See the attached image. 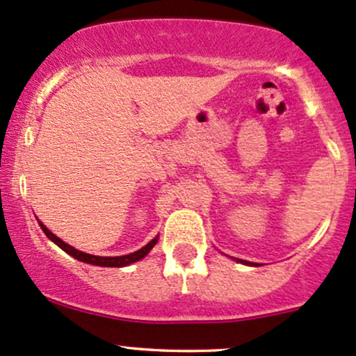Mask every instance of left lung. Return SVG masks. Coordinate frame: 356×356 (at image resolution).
I'll return each mask as SVG.
<instances>
[{"label":"left lung","instance_id":"8db88e82","mask_svg":"<svg viewBox=\"0 0 356 356\" xmlns=\"http://www.w3.org/2000/svg\"><path fill=\"white\" fill-rule=\"evenodd\" d=\"M236 261H240V264H245V265H253V267H255L257 264H252V261H247V260H240V259H236Z\"/></svg>","mask_w":356,"mask_h":356}]
</instances>
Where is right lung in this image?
I'll use <instances>...</instances> for the list:
<instances>
[{"label": "right lung", "instance_id": "right-lung-1", "mask_svg": "<svg viewBox=\"0 0 356 356\" xmlns=\"http://www.w3.org/2000/svg\"><path fill=\"white\" fill-rule=\"evenodd\" d=\"M38 225H40L42 232L45 233L47 238H49V240H52L54 243H56L57 247H60L62 250H64L65 253H69V255L74 257V259H76V260L84 261V264L97 265V267H127V265L135 264V261L145 259V257L148 255V252H150V250L155 247V243H157V241H159V235H157V236L154 238V240L148 241L145 247L136 250V252H134V253H128V255H121V257H97V255H91V253H84V252H81V250L70 247V245L65 243V241H62L60 238L54 235V233L50 232V229L47 228V226L42 221H38Z\"/></svg>", "mask_w": 356, "mask_h": 356}]
</instances>
